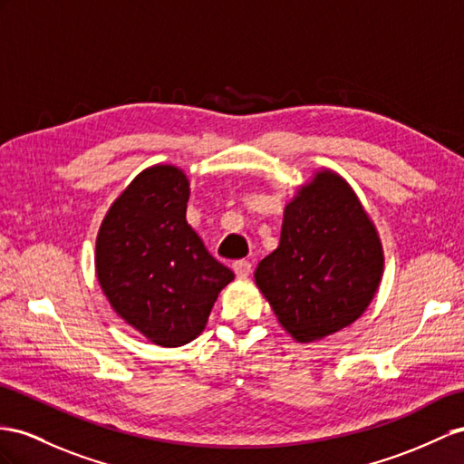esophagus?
<instances>
[{
    "label": "esophagus",
    "instance_id": "1",
    "mask_svg": "<svg viewBox=\"0 0 464 464\" xmlns=\"http://www.w3.org/2000/svg\"><path fill=\"white\" fill-rule=\"evenodd\" d=\"M233 270L239 278H246L253 272V265L248 260H237V263H233Z\"/></svg>",
    "mask_w": 464,
    "mask_h": 464
}]
</instances>
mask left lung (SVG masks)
I'll return each instance as SVG.
<instances>
[{"label": "left lung", "mask_w": 464, "mask_h": 464, "mask_svg": "<svg viewBox=\"0 0 464 464\" xmlns=\"http://www.w3.org/2000/svg\"><path fill=\"white\" fill-rule=\"evenodd\" d=\"M384 251L345 178L319 170L284 208L276 251L255 270L280 325L300 343L349 327L372 302Z\"/></svg>", "instance_id": "left-lung-1"}]
</instances>
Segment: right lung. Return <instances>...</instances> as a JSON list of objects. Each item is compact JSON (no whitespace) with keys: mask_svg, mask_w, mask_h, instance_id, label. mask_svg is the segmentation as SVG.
<instances>
[{"mask_svg":"<svg viewBox=\"0 0 464 464\" xmlns=\"http://www.w3.org/2000/svg\"><path fill=\"white\" fill-rule=\"evenodd\" d=\"M189 180L172 164L135 176L96 239V275L113 312L154 345L182 347L206 329L235 278L186 221Z\"/></svg>","mask_w":464,"mask_h":464,"instance_id":"right-lung-1","label":"right lung"}]
</instances>
